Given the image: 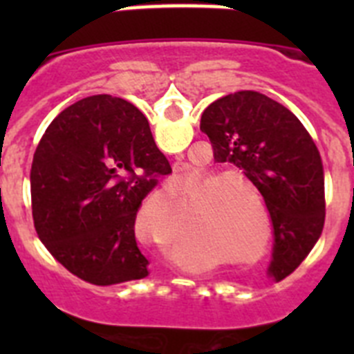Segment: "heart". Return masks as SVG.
<instances>
[{
	"mask_svg": "<svg viewBox=\"0 0 354 354\" xmlns=\"http://www.w3.org/2000/svg\"><path fill=\"white\" fill-rule=\"evenodd\" d=\"M204 179L209 183L196 193L193 209L199 212L196 215V234L204 237H211L220 246L228 252H246L255 248L262 236L261 218L253 211V198L261 202V193L248 179L239 174H205ZM195 187L192 175H183L175 179L174 192L177 195L192 192ZM270 223L266 218L264 225ZM145 236L158 245L167 243L165 234H158L154 230L145 228Z\"/></svg>",
	"mask_w": 354,
	"mask_h": 354,
	"instance_id": "1",
	"label": "heart"
}]
</instances>
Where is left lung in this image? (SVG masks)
<instances>
[{"label":"left lung","instance_id":"1","mask_svg":"<svg viewBox=\"0 0 354 354\" xmlns=\"http://www.w3.org/2000/svg\"><path fill=\"white\" fill-rule=\"evenodd\" d=\"M200 131L214 161L232 162L257 187L273 223L268 273L282 280L323 232L324 171L314 140L298 117L264 93L241 90L209 104Z\"/></svg>","mask_w":354,"mask_h":354}]
</instances>
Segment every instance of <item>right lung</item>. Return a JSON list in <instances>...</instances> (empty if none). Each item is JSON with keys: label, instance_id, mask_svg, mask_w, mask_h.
Instances as JSON below:
<instances>
[{"label": "right lung", "instance_id": "add662e5", "mask_svg": "<svg viewBox=\"0 0 354 354\" xmlns=\"http://www.w3.org/2000/svg\"><path fill=\"white\" fill-rule=\"evenodd\" d=\"M170 171L136 106L111 95L81 99L49 124L33 156L37 234L84 282L145 278L149 261L134 237V220L156 177Z\"/></svg>", "mask_w": 354, "mask_h": 354}]
</instances>
